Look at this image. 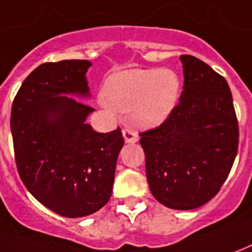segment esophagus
Masks as SVG:
<instances>
[{"label": "esophagus", "instance_id": "obj_1", "mask_svg": "<svg viewBox=\"0 0 252 252\" xmlns=\"http://www.w3.org/2000/svg\"><path fill=\"white\" fill-rule=\"evenodd\" d=\"M122 134L123 138H125V143L134 144L138 141V134L133 129H123Z\"/></svg>", "mask_w": 252, "mask_h": 252}]
</instances>
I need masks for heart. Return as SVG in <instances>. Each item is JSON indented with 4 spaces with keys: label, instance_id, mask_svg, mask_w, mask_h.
Wrapping results in <instances>:
<instances>
[{
    "label": "heart",
    "instance_id": "b5f03b06",
    "mask_svg": "<svg viewBox=\"0 0 252 252\" xmlns=\"http://www.w3.org/2000/svg\"><path fill=\"white\" fill-rule=\"evenodd\" d=\"M181 81L167 68L125 70L105 79L98 103L111 112H129L138 125L154 127L169 118L178 104Z\"/></svg>",
    "mask_w": 252,
    "mask_h": 252
}]
</instances>
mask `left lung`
I'll return each instance as SVG.
<instances>
[{
    "label": "left lung",
    "instance_id": "left-lung-1",
    "mask_svg": "<svg viewBox=\"0 0 252 252\" xmlns=\"http://www.w3.org/2000/svg\"><path fill=\"white\" fill-rule=\"evenodd\" d=\"M184 90L164 122L141 133L147 180L163 206L193 210L211 200L233 166L239 126L225 78L197 57H180Z\"/></svg>",
    "mask_w": 252,
    "mask_h": 252
}]
</instances>
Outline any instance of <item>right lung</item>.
I'll use <instances>...</instances> for the list:
<instances>
[{
    "label": "right lung",
    "instance_id": "obj_1",
    "mask_svg": "<svg viewBox=\"0 0 252 252\" xmlns=\"http://www.w3.org/2000/svg\"><path fill=\"white\" fill-rule=\"evenodd\" d=\"M88 60L36 67L12 104L10 130L19 176L45 207L67 218L96 213L111 197L122 131L97 133L86 123Z\"/></svg>",
    "mask_w": 252,
    "mask_h": 252
}]
</instances>
